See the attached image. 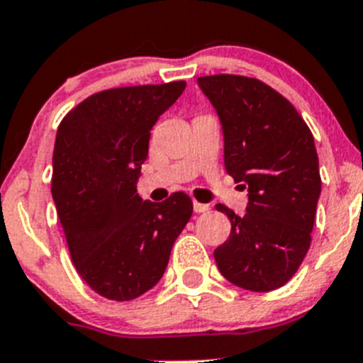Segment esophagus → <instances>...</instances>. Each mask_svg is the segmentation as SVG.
<instances>
[{
    "mask_svg": "<svg viewBox=\"0 0 363 363\" xmlns=\"http://www.w3.org/2000/svg\"><path fill=\"white\" fill-rule=\"evenodd\" d=\"M208 208H210V206L205 205V203L194 201V212L196 213H203V212H206V210H208Z\"/></svg>",
    "mask_w": 363,
    "mask_h": 363,
    "instance_id": "esophagus-1",
    "label": "esophagus"
}]
</instances>
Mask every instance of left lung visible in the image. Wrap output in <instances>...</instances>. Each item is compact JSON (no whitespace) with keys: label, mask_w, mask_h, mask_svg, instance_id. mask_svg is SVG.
Returning a JSON list of instances; mask_svg holds the SVG:
<instances>
[{"label":"left lung","mask_w":363,"mask_h":363,"mask_svg":"<svg viewBox=\"0 0 363 363\" xmlns=\"http://www.w3.org/2000/svg\"><path fill=\"white\" fill-rule=\"evenodd\" d=\"M224 133V167L247 189L244 216L217 205L231 223L216 251L220 274L253 292L283 287L312 242L320 194L319 158L310 128L287 98L257 78L201 76Z\"/></svg>","instance_id":"left-lung-1"}]
</instances>
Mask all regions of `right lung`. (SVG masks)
<instances>
[{
  "instance_id": "add662e5",
  "label": "right lung",
  "mask_w": 363,
  "mask_h": 363,
  "mask_svg": "<svg viewBox=\"0 0 363 363\" xmlns=\"http://www.w3.org/2000/svg\"><path fill=\"white\" fill-rule=\"evenodd\" d=\"M184 89V80L106 89L76 105L58 126L51 194L72 265L112 301L139 298L160 281L192 216L184 192L151 203L135 187L151 128Z\"/></svg>"
}]
</instances>
